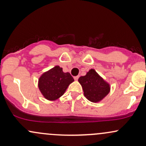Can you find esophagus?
Instances as JSON below:
<instances>
[{"mask_svg":"<svg viewBox=\"0 0 146 146\" xmlns=\"http://www.w3.org/2000/svg\"><path fill=\"white\" fill-rule=\"evenodd\" d=\"M78 78H79V76H75L74 77V80H75V81H77V80H78Z\"/></svg>","mask_w":146,"mask_h":146,"instance_id":"obj_1","label":"esophagus"}]
</instances>
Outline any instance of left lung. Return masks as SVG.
Instances as JSON below:
<instances>
[{
  "label": "left lung",
  "instance_id": "left-lung-1",
  "mask_svg": "<svg viewBox=\"0 0 146 146\" xmlns=\"http://www.w3.org/2000/svg\"><path fill=\"white\" fill-rule=\"evenodd\" d=\"M78 82L82 87L86 98L94 103L102 101L110 90L109 84L93 68L87 72L86 75L80 77Z\"/></svg>",
  "mask_w": 146,
  "mask_h": 146
}]
</instances>
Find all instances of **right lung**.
<instances>
[{
  "mask_svg": "<svg viewBox=\"0 0 146 146\" xmlns=\"http://www.w3.org/2000/svg\"><path fill=\"white\" fill-rule=\"evenodd\" d=\"M74 79L69 73H64L60 66H54L42 73L38 80V88L45 99L55 101L63 95Z\"/></svg>",
  "mask_w": 146,
  "mask_h": 146,
  "instance_id": "add662e5",
  "label": "right lung"
}]
</instances>
